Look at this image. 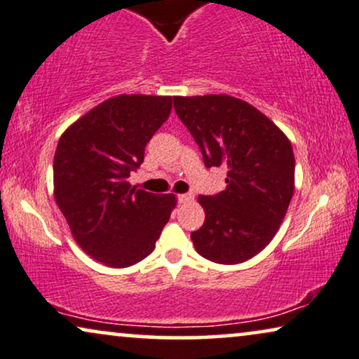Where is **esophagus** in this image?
<instances>
[{
  "instance_id": "obj_1",
  "label": "esophagus",
  "mask_w": 359,
  "mask_h": 359,
  "mask_svg": "<svg viewBox=\"0 0 359 359\" xmlns=\"http://www.w3.org/2000/svg\"><path fill=\"white\" fill-rule=\"evenodd\" d=\"M177 200H179V203H189L194 200V195L192 194H180V195H177Z\"/></svg>"
}]
</instances>
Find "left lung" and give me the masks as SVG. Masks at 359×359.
<instances>
[{"label":"left lung","mask_w":359,"mask_h":359,"mask_svg":"<svg viewBox=\"0 0 359 359\" xmlns=\"http://www.w3.org/2000/svg\"><path fill=\"white\" fill-rule=\"evenodd\" d=\"M174 108L202 151L205 165L228 169L226 189L198 197L205 223L195 250L217 264H240L276 236L294 195L292 144L252 104L229 95L174 97Z\"/></svg>","instance_id":"8db88e82"}]
</instances>
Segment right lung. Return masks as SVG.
Masks as SVG:
<instances>
[{
	"instance_id": "add662e5",
	"label": "right lung",
	"mask_w": 359,
	"mask_h": 359,
	"mask_svg": "<svg viewBox=\"0 0 359 359\" xmlns=\"http://www.w3.org/2000/svg\"><path fill=\"white\" fill-rule=\"evenodd\" d=\"M172 97L118 95L85 113L60 136L54 156V197L82 250L108 267L149 256L169 222L174 194L136 190L130 172L169 118Z\"/></svg>"
}]
</instances>
